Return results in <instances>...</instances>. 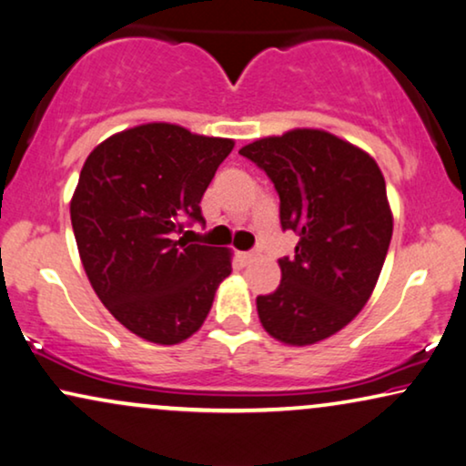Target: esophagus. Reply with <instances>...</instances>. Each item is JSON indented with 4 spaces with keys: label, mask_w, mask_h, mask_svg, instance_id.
Instances as JSON below:
<instances>
[{
    "label": "esophagus",
    "mask_w": 466,
    "mask_h": 466,
    "mask_svg": "<svg viewBox=\"0 0 466 466\" xmlns=\"http://www.w3.org/2000/svg\"><path fill=\"white\" fill-rule=\"evenodd\" d=\"M256 256H258V249H253V251H243V253H240V259H243L245 264H249L251 259L256 258Z\"/></svg>",
    "instance_id": "esophagus-1"
}]
</instances>
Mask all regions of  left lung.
<instances>
[{
	"label": "left lung",
	"instance_id": "obj_1",
	"mask_svg": "<svg viewBox=\"0 0 466 466\" xmlns=\"http://www.w3.org/2000/svg\"><path fill=\"white\" fill-rule=\"evenodd\" d=\"M238 153L275 185L283 232L298 237L294 256L279 259L281 285L258 296L259 321L288 345L318 343L362 311L386 262L392 213L380 166L321 129H291Z\"/></svg>",
	"mask_w": 466,
	"mask_h": 466
}]
</instances>
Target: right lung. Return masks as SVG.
<instances>
[{
	"mask_svg": "<svg viewBox=\"0 0 466 466\" xmlns=\"http://www.w3.org/2000/svg\"><path fill=\"white\" fill-rule=\"evenodd\" d=\"M234 148L170 123L110 136L86 157L70 215L104 307L140 339L175 345L204 324L229 251L178 238L204 223L202 196Z\"/></svg>",
	"mask_w": 466,
	"mask_h": 466,
	"instance_id": "1",
	"label": "right lung"
}]
</instances>
